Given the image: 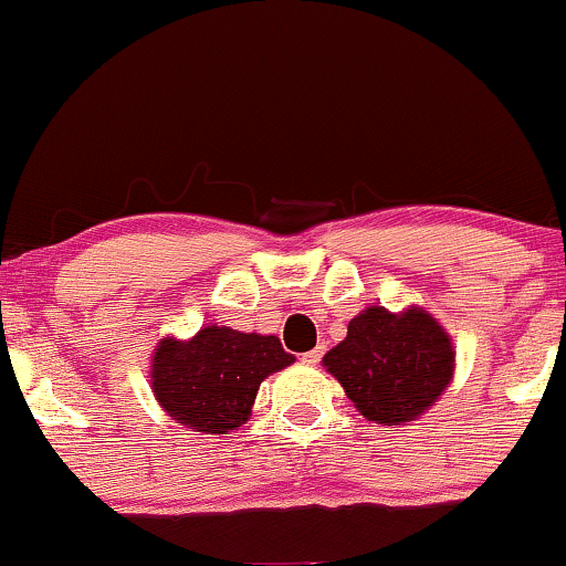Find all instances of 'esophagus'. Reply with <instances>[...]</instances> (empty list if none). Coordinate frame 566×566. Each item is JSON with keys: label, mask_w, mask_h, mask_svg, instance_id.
<instances>
[{"label": "esophagus", "mask_w": 566, "mask_h": 566, "mask_svg": "<svg viewBox=\"0 0 566 566\" xmlns=\"http://www.w3.org/2000/svg\"><path fill=\"white\" fill-rule=\"evenodd\" d=\"M322 354H324V346H316L314 350H308V354H303V356H301L303 365H311V367L319 365V361H322Z\"/></svg>", "instance_id": "1"}]
</instances>
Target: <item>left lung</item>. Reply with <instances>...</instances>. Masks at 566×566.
Instances as JSON below:
<instances>
[{
	"instance_id": "left-lung-1",
	"label": "left lung",
	"mask_w": 566,
	"mask_h": 566,
	"mask_svg": "<svg viewBox=\"0 0 566 566\" xmlns=\"http://www.w3.org/2000/svg\"><path fill=\"white\" fill-rule=\"evenodd\" d=\"M322 365L367 420L405 426L450 386L454 350L444 327L423 308L391 314L369 305L348 322L346 340L327 350Z\"/></svg>"
}]
</instances>
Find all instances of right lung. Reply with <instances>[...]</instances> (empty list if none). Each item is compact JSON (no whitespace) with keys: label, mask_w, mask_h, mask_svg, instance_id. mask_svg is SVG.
I'll return each instance as SVG.
<instances>
[{"label":"right lung","mask_w":566,"mask_h":566,"mask_svg":"<svg viewBox=\"0 0 566 566\" xmlns=\"http://www.w3.org/2000/svg\"><path fill=\"white\" fill-rule=\"evenodd\" d=\"M276 335L201 327L191 340L165 337L154 350L151 388L180 426L201 433H229L250 418L261 382L290 367Z\"/></svg>","instance_id":"right-lung-1"}]
</instances>
